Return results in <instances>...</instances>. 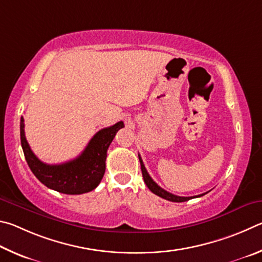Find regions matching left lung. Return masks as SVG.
I'll return each mask as SVG.
<instances>
[{"instance_id":"obj_1","label":"left lung","mask_w":262,"mask_h":262,"mask_svg":"<svg viewBox=\"0 0 262 262\" xmlns=\"http://www.w3.org/2000/svg\"><path fill=\"white\" fill-rule=\"evenodd\" d=\"M138 157H139V161H140V166H141V172H143L144 181H145L146 185H147L148 189H149L150 191H152L154 194L161 196V198L166 199V200L172 201V203H183V201H187V200H190V199H192V198H195V196H196V198H198V196H201V195H204V194L207 193V192H206V193L199 194V195H194V196H178V195H175V194H172V193H169V192H167L166 190H163L162 187H160V186L157 184V183H155V182L152 180V177L149 176V173L147 172V170H146L143 160H141L139 154H138Z\"/></svg>"}]
</instances>
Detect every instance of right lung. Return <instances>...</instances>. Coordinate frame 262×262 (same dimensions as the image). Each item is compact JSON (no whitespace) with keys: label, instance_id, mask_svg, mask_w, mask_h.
I'll list each match as a JSON object with an SVG mask.
<instances>
[{"label":"right lung","instance_id":"obj_1","mask_svg":"<svg viewBox=\"0 0 262 262\" xmlns=\"http://www.w3.org/2000/svg\"><path fill=\"white\" fill-rule=\"evenodd\" d=\"M24 118H20V143L26 162L32 172L47 187L64 194H82L100 184L105 171V158L109 145L119 128L121 121L93 136L79 157L61 164H47L35 157L25 138Z\"/></svg>","mask_w":262,"mask_h":262}]
</instances>
